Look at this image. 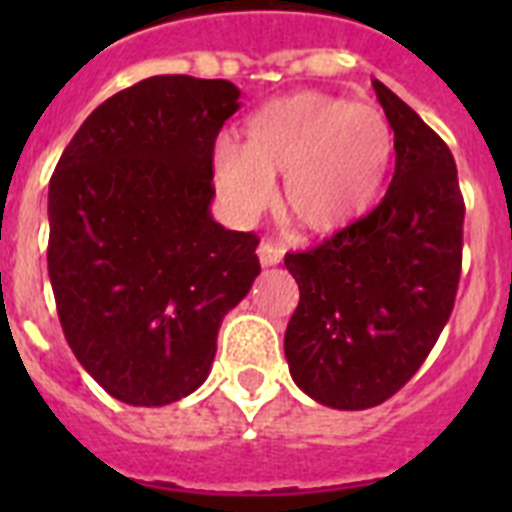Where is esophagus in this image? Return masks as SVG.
Returning a JSON list of instances; mask_svg holds the SVG:
<instances>
[{"label": "esophagus", "instance_id": "obj_1", "mask_svg": "<svg viewBox=\"0 0 512 512\" xmlns=\"http://www.w3.org/2000/svg\"><path fill=\"white\" fill-rule=\"evenodd\" d=\"M257 257H260V265H279L281 263V249L276 247V244H271V241H263L260 247H257Z\"/></svg>", "mask_w": 512, "mask_h": 512}]
</instances>
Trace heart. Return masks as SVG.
<instances>
[{
    "label": "heart",
    "instance_id": "1",
    "mask_svg": "<svg viewBox=\"0 0 512 512\" xmlns=\"http://www.w3.org/2000/svg\"><path fill=\"white\" fill-rule=\"evenodd\" d=\"M396 154L385 116L353 100L297 92L249 116L247 140L223 132L212 143L217 191L239 220H255L284 175L281 204L300 228L345 231L380 201Z\"/></svg>",
    "mask_w": 512,
    "mask_h": 512
}]
</instances>
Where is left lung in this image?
I'll list each match as a JSON object with an SVG mask.
<instances>
[{"label": "left lung", "mask_w": 512, "mask_h": 512, "mask_svg": "<svg viewBox=\"0 0 512 512\" xmlns=\"http://www.w3.org/2000/svg\"><path fill=\"white\" fill-rule=\"evenodd\" d=\"M396 172L377 207L319 247L284 257L300 287L284 353L297 388L369 409L404 388L452 316L465 201L444 140L382 82Z\"/></svg>", "instance_id": "1"}]
</instances>
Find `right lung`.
<instances>
[{
  "mask_svg": "<svg viewBox=\"0 0 512 512\" xmlns=\"http://www.w3.org/2000/svg\"><path fill=\"white\" fill-rule=\"evenodd\" d=\"M239 87L151 76L100 103L50 180V271L60 327L100 388L132 406L207 380L223 316L260 273L257 236L209 204L212 143Z\"/></svg>",
  "mask_w": 512,
  "mask_h": 512,
  "instance_id": "add662e5",
  "label": "right lung"
}]
</instances>
